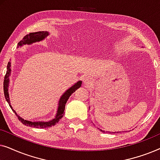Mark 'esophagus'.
Returning <instances> with one entry per match:
<instances>
[{"instance_id":"1","label":"esophagus","mask_w":160,"mask_h":160,"mask_svg":"<svg viewBox=\"0 0 160 160\" xmlns=\"http://www.w3.org/2000/svg\"><path fill=\"white\" fill-rule=\"evenodd\" d=\"M83 82H84V84L85 85L86 87H89L91 86L92 84V78H89V77H84L83 78Z\"/></svg>"}]
</instances>
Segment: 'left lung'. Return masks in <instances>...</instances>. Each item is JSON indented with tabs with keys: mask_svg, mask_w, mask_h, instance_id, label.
I'll use <instances>...</instances> for the list:
<instances>
[{
	"mask_svg": "<svg viewBox=\"0 0 160 160\" xmlns=\"http://www.w3.org/2000/svg\"><path fill=\"white\" fill-rule=\"evenodd\" d=\"M98 129H99V128H98ZM99 130H100V131H101V132H108V133H119V132H120V131H119V132H110V131H108V132H107V131H105V130H101V129H99Z\"/></svg>",
	"mask_w": 160,
	"mask_h": 160,
	"instance_id": "8db88e82",
	"label": "left lung"
}]
</instances>
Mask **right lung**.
<instances>
[{
    "mask_svg": "<svg viewBox=\"0 0 160 160\" xmlns=\"http://www.w3.org/2000/svg\"><path fill=\"white\" fill-rule=\"evenodd\" d=\"M49 35V32L48 31H38V32H30L29 34L26 35L25 36H24L22 40L19 41L17 45V48L23 47L24 45H30L32 43L39 42L47 38V37ZM11 62H8L7 65V71H6V73L4 78V82H3V92H4V95H5V98L6 101L8 102V105L11 107V108L12 109V111L15 113V114L17 116L18 119H19L22 123L25 124L26 126L32 127V128H51V127L54 126V124L58 123V122L60 121V119H62V117L64 115V111H65V104L68 100L70 96H71L73 92H75L76 89L79 88L82 86V81H78L75 84H73V86H71L68 89H67L64 93L62 94V96L60 98L58 102V110H57V113L54 118L49 120V121L44 122V121H30V120H26L23 119L22 117H21L20 116L17 114L16 111L14 108H12V105H11L10 102V98H9V94H8V87H9V76L11 75Z\"/></svg>",
    "mask_w": 160,
    "mask_h": 160,
    "instance_id": "obj_1",
    "label": "right lung"
}]
</instances>
